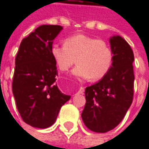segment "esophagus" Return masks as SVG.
I'll return each instance as SVG.
<instances>
[{
  "mask_svg": "<svg viewBox=\"0 0 149 149\" xmlns=\"http://www.w3.org/2000/svg\"><path fill=\"white\" fill-rule=\"evenodd\" d=\"M84 91H85L84 87H80V88H79V90L77 91V94H82L83 93H84Z\"/></svg>",
  "mask_w": 149,
  "mask_h": 149,
  "instance_id": "34e87169",
  "label": "esophagus"
}]
</instances>
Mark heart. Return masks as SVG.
Here are the masks:
<instances>
[{
	"mask_svg": "<svg viewBox=\"0 0 149 149\" xmlns=\"http://www.w3.org/2000/svg\"><path fill=\"white\" fill-rule=\"evenodd\" d=\"M63 45L54 44L50 49L51 56L60 71H68L75 59L77 66L72 74L77 79L91 77L93 81H98L110 70L113 51L106 41L85 34H75L65 38Z\"/></svg>",
	"mask_w": 149,
	"mask_h": 149,
	"instance_id": "1",
	"label": "heart"
}]
</instances>
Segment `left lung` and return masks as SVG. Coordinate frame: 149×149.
<instances>
[{"label": "left lung", "instance_id": "8db88e82", "mask_svg": "<svg viewBox=\"0 0 149 149\" xmlns=\"http://www.w3.org/2000/svg\"><path fill=\"white\" fill-rule=\"evenodd\" d=\"M113 64L105 77L86 87V104L81 113L84 124L96 133H106L123 119L133 98V50L119 36L110 39Z\"/></svg>", "mask_w": 149, "mask_h": 149}]
</instances>
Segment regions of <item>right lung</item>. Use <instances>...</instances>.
<instances>
[{
	"instance_id": "right-lung-1",
	"label": "right lung",
	"mask_w": 149,
	"mask_h": 149,
	"mask_svg": "<svg viewBox=\"0 0 149 149\" xmlns=\"http://www.w3.org/2000/svg\"><path fill=\"white\" fill-rule=\"evenodd\" d=\"M62 29L57 25L40 26L22 41L16 54L12 93L22 120L34 127L52 126L71 97L55 84L57 70L50 53Z\"/></svg>"
}]
</instances>
